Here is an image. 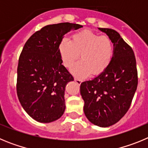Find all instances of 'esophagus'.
Returning a JSON list of instances; mask_svg holds the SVG:
<instances>
[{
	"mask_svg": "<svg viewBox=\"0 0 148 148\" xmlns=\"http://www.w3.org/2000/svg\"><path fill=\"white\" fill-rule=\"evenodd\" d=\"M74 80H75V82H76L77 84H81V83L82 82V81L81 80V79H78V78H74Z\"/></svg>",
	"mask_w": 148,
	"mask_h": 148,
	"instance_id": "obj_1",
	"label": "esophagus"
}]
</instances>
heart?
<instances>
[{"mask_svg":"<svg viewBox=\"0 0 148 148\" xmlns=\"http://www.w3.org/2000/svg\"><path fill=\"white\" fill-rule=\"evenodd\" d=\"M114 49L113 40L109 36L99 35L90 29L75 32L71 40L64 38L58 44V53L65 67H72L81 53L82 60L71 70L80 78L105 71L113 60Z\"/></svg>","mask_w":148,"mask_h":148,"instance_id":"1","label":"heart"}]
</instances>
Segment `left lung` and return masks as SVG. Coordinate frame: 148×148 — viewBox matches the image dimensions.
Instances as JSON below:
<instances>
[{"label":"left lung","mask_w":148,"mask_h":148,"mask_svg":"<svg viewBox=\"0 0 148 148\" xmlns=\"http://www.w3.org/2000/svg\"><path fill=\"white\" fill-rule=\"evenodd\" d=\"M99 29L113 40V60L105 71L82 82L80 92L87 119L107 127L118 122L130 108L138 85V73L133 50L119 33L112 29Z\"/></svg>","instance_id":"8db88e82"}]
</instances>
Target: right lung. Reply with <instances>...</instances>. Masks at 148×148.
<instances>
[{"instance_id": "1", "label": "right lung", "mask_w": 148, "mask_h": 148, "mask_svg": "<svg viewBox=\"0 0 148 148\" xmlns=\"http://www.w3.org/2000/svg\"><path fill=\"white\" fill-rule=\"evenodd\" d=\"M82 27L67 22L47 25L23 47L18 60L17 94L24 110L35 121L49 123L64 114L65 87L74 78L62 65L58 44L65 34Z\"/></svg>"}]
</instances>
